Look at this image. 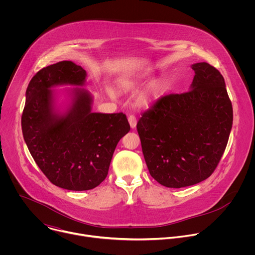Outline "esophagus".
<instances>
[{
    "instance_id": "34e87169",
    "label": "esophagus",
    "mask_w": 255,
    "mask_h": 255,
    "mask_svg": "<svg viewBox=\"0 0 255 255\" xmlns=\"http://www.w3.org/2000/svg\"><path fill=\"white\" fill-rule=\"evenodd\" d=\"M128 122H129V125L132 129H134L136 127V124H137V120H136V117L133 116V115H130L128 117Z\"/></svg>"
}]
</instances>
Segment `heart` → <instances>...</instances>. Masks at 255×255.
<instances>
[{
  "label": "heart",
  "instance_id": "b5f03b06",
  "mask_svg": "<svg viewBox=\"0 0 255 255\" xmlns=\"http://www.w3.org/2000/svg\"><path fill=\"white\" fill-rule=\"evenodd\" d=\"M149 79L150 74H148V72H142V74H137L132 78H125L121 80V86L125 89H134L148 82ZM165 87V81L162 79H155L150 81L138 94L136 99L138 105L144 108L150 107L163 94ZM107 94L110 97H114V91L111 88L107 89Z\"/></svg>",
  "mask_w": 255,
  "mask_h": 255
}]
</instances>
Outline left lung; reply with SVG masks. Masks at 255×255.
Returning <instances> with one entry per match:
<instances>
[{
    "label": "left lung",
    "instance_id": "1",
    "mask_svg": "<svg viewBox=\"0 0 255 255\" xmlns=\"http://www.w3.org/2000/svg\"><path fill=\"white\" fill-rule=\"evenodd\" d=\"M192 68L190 91L162 97L137 123L149 173L166 188H185L208 178L232 128V104L220 71L207 62Z\"/></svg>",
    "mask_w": 255,
    "mask_h": 255
}]
</instances>
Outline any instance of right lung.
Returning a JSON list of instances; mask_svg holds the SVG:
<instances>
[{
  "mask_svg": "<svg viewBox=\"0 0 255 255\" xmlns=\"http://www.w3.org/2000/svg\"><path fill=\"white\" fill-rule=\"evenodd\" d=\"M86 78L87 71L70 60L42 68L28 85L21 120L35 162L53 185L69 191L98 187L130 131L125 114L92 111L94 98L83 89ZM64 85L75 88L53 90Z\"/></svg>",
  "mask_w": 255,
  "mask_h": 255,
  "instance_id": "1",
  "label": "right lung"
}]
</instances>
